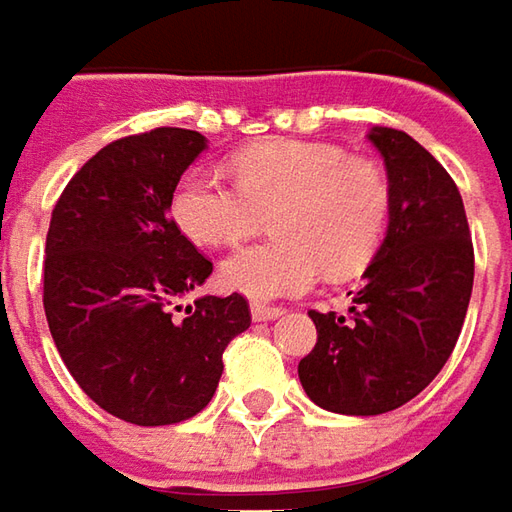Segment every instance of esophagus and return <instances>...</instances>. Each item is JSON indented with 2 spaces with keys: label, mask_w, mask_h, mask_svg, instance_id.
<instances>
[{
  "label": "esophagus",
  "mask_w": 512,
  "mask_h": 512,
  "mask_svg": "<svg viewBox=\"0 0 512 512\" xmlns=\"http://www.w3.org/2000/svg\"><path fill=\"white\" fill-rule=\"evenodd\" d=\"M277 316H283V308H277V305H263V302H252V319H255V322H271V319H277Z\"/></svg>",
  "instance_id": "obj_1"
}]
</instances>
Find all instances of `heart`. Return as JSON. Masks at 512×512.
<instances>
[{"mask_svg": "<svg viewBox=\"0 0 512 512\" xmlns=\"http://www.w3.org/2000/svg\"><path fill=\"white\" fill-rule=\"evenodd\" d=\"M235 184L187 170L170 196V218L201 246L252 235L274 212L280 241L238 249L221 263V283L255 302L297 297L328 266L344 277L364 269L387 235L392 190L370 159H347L339 145L269 139L232 159Z\"/></svg>", "mask_w": 512, "mask_h": 512, "instance_id": "obj_1", "label": "heart"}]
</instances>
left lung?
Masks as SVG:
<instances>
[{
    "mask_svg": "<svg viewBox=\"0 0 512 512\" xmlns=\"http://www.w3.org/2000/svg\"><path fill=\"white\" fill-rule=\"evenodd\" d=\"M392 210L347 314L311 311L305 395L336 415H384L434 381L460 339L474 288V246L454 179L398 128L373 125Z\"/></svg>",
    "mask_w": 512,
    "mask_h": 512,
    "instance_id": "8db88e82",
    "label": "left lung"
}]
</instances>
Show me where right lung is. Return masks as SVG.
I'll use <instances>...</instances> for the list:
<instances>
[{"mask_svg": "<svg viewBox=\"0 0 512 512\" xmlns=\"http://www.w3.org/2000/svg\"><path fill=\"white\" fill-rule=\"evenodd\" d=\"M207 148L187 128L117 139L83 165L52 210L44 314L78 387L134 426L198 415L224 373L227 344L249 328L241 294H184L212 263L168 218L182 173Z\"/></svg>", "mask_w": 512, "mask_h": 512, "instance_id": "right-lung-1", "label": "right lung"}]
</instances>
